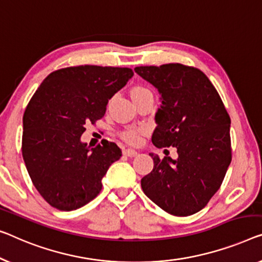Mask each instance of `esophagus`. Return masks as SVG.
<instances>
[{
    "label": "esophagus",
    "mask_w": 262,
    "mask_h": 262,
    "mask_svg": "<svg viewBox=\"0 0 262 262\" xmlns=\"http://www.w3.org/2000/svg\"><path fill=\"white\" fill-rule=\"evenodd\" d=\"M123 154L126 156H129V158H133V156H136L138 155V151L132 149V148H128V149H124L123 150Z\"/></svg>",
    "instance_id": "34e87169"
}]
</instances>
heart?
Returning <instances> with one entry per match:
<instances>
[{"mask_svg":"<svg viewBox=\"0 0 262 262\" xmlns=\"http://www.w3.org/2000/svg\"><path fill=\"white\" fill-rule=\"evenodd\" d=\"M142 91H146V88L143 87H135L133 88L132 94H135L138 92H142ZM144 133H146V128L144 127H129L127 128L126 130H123L121 133V138H122L124 141L128 142V143H132V144H138L141 142V140L143 138Z\"/></svg>","mask_w":262,"mask_h":262,"instance_id":"1","label":"heart"}]
</instances>
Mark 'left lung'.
<instances>
[{"label": "left lung", "instance_id": "8db88e82", "mask_svg": "<svg viewBox=\"0 0 262 262\" xmlns=\"http://www.w3.org/2000/svg\"><path fill=\"white\" fill-rule=\"evenodd\" d=\"M134 70L161 94L151 142L179 154L161 160L150 153L154 168L141 179L142 190L171 215H192L217 192L232 161L231 118L200 69L168 63Z\"/></svg>", "mask_w": 262, "mask_h": 262}]
</instances>
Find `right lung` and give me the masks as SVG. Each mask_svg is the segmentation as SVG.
Masks as SVG:
<instances>
[{
	"mask_svg": "<svg viewBox=\"0 0 262 262\" xmlns=\"http://www.w3.org/2000/svg\"><path fill=\"white\" fill-rule=\"evenodd\" d=\"M134 75L130 68L77 66L50 73L23 114L22 155L35 188L54 208H81L102 189L109 166L122 155L106 141H80L85 124L102 119L108 101Z\"/></svg>",
	"mask_w": 262,
	"mask_h": 262,
	"instance_id": "1",
	"label": "right lung"
}]
</instances>
